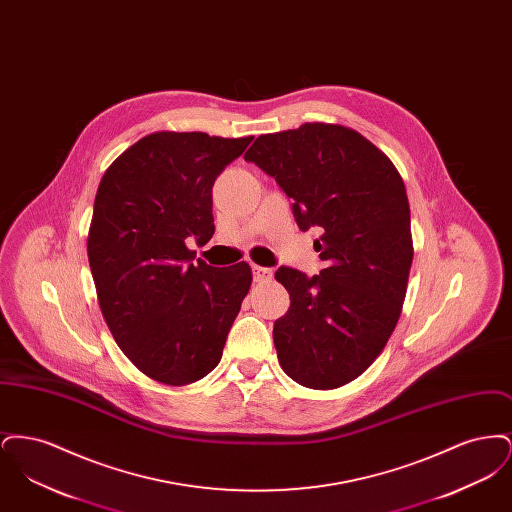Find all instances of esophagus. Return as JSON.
<instances>
[{
  "mask_svg": "<svg viewBox=\"0 0 512 512\" xmlns=\"http://www.w3.org/2000/svg\"><path fill=\"white\" fill-rule=\"evenodd\" d=\"M253 280L255 282H270L272 280V270L259 267V265H253Z\"/></svg>",
  "mask_w": 512,
  "mask_h": 512,
  "instance_id": "esophagus-1",
  "label": "esophagus"
}]
</instances>
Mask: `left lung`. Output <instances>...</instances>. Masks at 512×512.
Returning <instances> with one entry per match:
<instances>
[{
  "instance_id": "8db88e82",
  "label": "left lung",
  "mask_w": 512,
  "mask_h": 512,
  "mask_svg": "<svg viewBox=\"0 0 512 512\" xmlns=\"http://www.w3.org/2000/svg\"><path fill=\"white\" fill-rule=\"evenodd\" d=\"M244 159L292 197L301 230H324L320 274H274L292 303L272 336L292 380L336 390L376 361L401 315L414 255L403 178L363 134L326 122L263 134Z\"/></svg>"
}]
</instances>
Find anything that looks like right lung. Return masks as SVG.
Instances as JSON below:
<instances>
[{
  "mask_svg": "<svg viewBox=\"0 0 512 512\" xmlns=\"http://www.w3.org/2000/svg\"><path fill=\"white\" fill-rule=\"evenodd\" d=\"M205 132H153L105 171L88 232L99 309L122 353L167 386L219 365L251 288V267H209L186 240L215 234L213 184L251 144Z\"/></svg>",
  "mask_w": 512,
  "mask_h": 512,
  "instance_id": "obj_1",
  "label": "right lung"
}]
</instances>
